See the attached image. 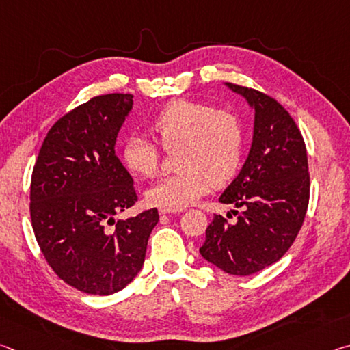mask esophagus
I'll use <instances>...</instances> for the list:
<instances>
[{"label":"esophagus","instance_id":"34e87169","mask_svg":"<svg viewBox=\"0 0 350 350\" xmlns=\"http://www.w3.org/2000/svg\"><path fill=\"white\" fill-rule=\"evenodd\" d=\"M177 211H182V210L168 208V206H161V208H159V213H161V215H170V213H177Z\"/></svg>","mask_w":350,"mask_h":350}]
</instances>
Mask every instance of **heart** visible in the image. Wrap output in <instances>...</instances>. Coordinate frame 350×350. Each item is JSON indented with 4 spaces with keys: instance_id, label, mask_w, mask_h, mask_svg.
I'll return each instance as SVG.
<instances>
[{
    "instance_id": "b5f03b06",
    "label": "heart",
    "mask_w": 350,
    "mask_h": 350,
    "mask_svg": "<svg viewBox=\"0 0 350 350\" xmlns=\"http://www.w3.org/2000/svg\"><path fill=\"white\" fill-rule=\"evenodd\" d=\"M165 151L176 154L177 173L146 191L150 204L183 208L204 196L211 185L222 187L238 174L245 148V123L230 108L179 98L163 106L150 123ZM122 159L133 174H157L162 151L145 135H129Z\"/></svg>"
}]
</instances>
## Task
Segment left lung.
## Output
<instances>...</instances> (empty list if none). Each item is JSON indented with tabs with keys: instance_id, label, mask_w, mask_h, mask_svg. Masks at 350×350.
Masks as SVG:
<instances>
[{
	"instance_id": "1",
	"label": "left lung",
	"mask_w": 350,
	"mask_h": 350,
	"mask_svg": "<svg viewBox=\"0 0 350 350\" xmlns=\"http://www.w3.org/2000/svg\"><path fill=\"white\" fill-rule=\"evenodd\" d=\"M227 85L254 108L253 144L219 198L241 208L233 210L238 221L215 215L199 252L225 273L247 276L275 264L293 244L309 206L310 176L303 134L287 109L267 94Z\"/></svg>"
}]
</instances>
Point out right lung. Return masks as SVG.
I'll use <instances>...</instances> for the list:
<instances>
[{
	"instance_id": "1",
	"label": "right lung",
	"mask_w": 350,
	"mask_h": 350,
	"mask_svg": "<svg viewBox=\"0 0 350 350\" xmlns=\"http://www.w3.org/2000/svg\"><path fill=\"white\" fill-rule=\"evenodd\" d=\"M131 109V94L79 105L49 129L33 165L35 238L55 275L83 293L111 295L131 282L159 222L157 208L125 221L112 217L137 202L133 177L114 150Z\"/></svg>"
}]
</instances>
